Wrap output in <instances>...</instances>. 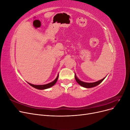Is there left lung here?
Returning a JSON list of instances; mask_svg holds the SVG:
<instances>
[{
    "mask_svg": "<svg viewBox=\"0 0 130 130\" xmlns=\"http://www.w3.org/2000/svg\"><path fill=\"white\" fill-rule=\"evenodd\" d=\"M105 78H103V79H101L99 81H98L96 82H92V83H87V82H83V81H81V80H80L78 78H77V77L76 76V74H75V80L77 82V83L79 84L80 86H82V87H85V88H92V87H95V86H98V85H99L101 82L103 81Z\"/></svg>",
    "mask_w": 130,
    "mask_h": 130,
    "instance_id": "1",
    "label": "left lung"
}]
</instances>
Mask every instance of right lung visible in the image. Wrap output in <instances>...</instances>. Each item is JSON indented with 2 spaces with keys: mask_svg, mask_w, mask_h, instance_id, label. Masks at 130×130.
Listing matches in <instances>:
<instances>
[{
  "mask_svg": "<svg viewBox=\"0 0 130 130\" xmlns=\"http://www.w3.org/2000/svg\"><path fill=\"white\" fill-rule=\"evenodd\" d=\"M58 74L57 76L56 77V78H55V80H54L53 82H50V83H49L48 84H46V85H33V84H30L28 82V84L31 86H32V87L36 88V89H47V88H49L51 87H52V86H53L55 84H56V82H57V80H58Z\"/></svg>",
  "mask_w": 130,
  "mask_h": 130,
  "instance_id": "add662e5",
  "label": "right lung"
}]
</instances>
